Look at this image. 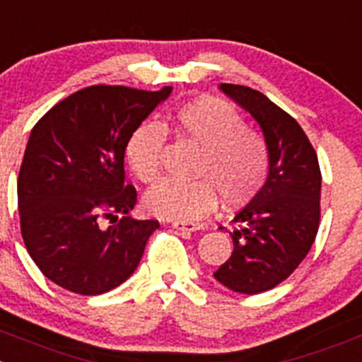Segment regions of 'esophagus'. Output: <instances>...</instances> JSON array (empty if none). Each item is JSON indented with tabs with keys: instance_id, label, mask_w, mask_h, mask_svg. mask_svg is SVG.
Listing matches in <instances>:
<instances>
[{
	"instance_id": "1",
	"label": "esophagus",
	"mask_w": 362,
	"mask_h": 362,
	"mask_svg": "<svg viewBox=\"0 0 362 362\" xmlns=\"http://www.w3.org/2000/svg\"><path fill=\"white\" fill-rule=\"evenodd\" d=\"M173 228H177V230L194 232V230H202L204 225H200V223H192V221H173Z\"/></svg>"
}]
</instances>
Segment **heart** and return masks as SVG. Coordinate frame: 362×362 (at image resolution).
<instances>
[{"mask_svg": "<svg viewBox=\"0 0 362 362\" xmlns=\"http://www.w3.org/2000/svg\"><path fill=\"white\" fill-rule=\"evenodd\" d=\"M173 128L180 137L202 148L197 182L164 180L144 198L150 214L164 219L191 221L214 211L218 194L228 207H241L255 198L269 170L264 137L245 127L241 114L227 101L200 96L178 107ZM165 130L144 121L127 141L124 155L132 173L143 184H153L160 175V155Z\"/></svg>", "mask_w": 362, "mask_h": 362, "instance_id": "heart-1", "label": "heart"}]
</instances>
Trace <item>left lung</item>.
Returning <instances> with one entry per match:
<instances>
[{"label": "left lung", "mask_w": 362, "mask_h": 362, "mask_svg": "<svg viewBox=\"0 0 362 362\" xmlns=\"http://www.w3.org/2000/svg\"><path fill=\"white\" fill-rule=\"evenodd\" d=\"M219 89L259 123L269 170L261 191L232 219L234 252L214 276L232 291L257 295L288 279L309 253L320 227L322 171L295 117L250 87L221 83Z\"/></svg>", "instance_id": "8db88e82"}]
</instances>
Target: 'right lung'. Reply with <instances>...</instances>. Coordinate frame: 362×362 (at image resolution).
I'll return each mask as SVG.
<instances>
[{"label":"right lung","instance_id":"right-lung-1","mask_svg":"<svg viewBox=\"0 0 362 362\" xmlns=\"http://www.w3.org/2000/svg\"><path fill=\"white\" fill-rule=\"evenodd\" d=\"M171 90L90 86L33 127L18 178L21 234L33 262L60 288L101 295L139 264L158 221L128 216L137 192L124 184V148ZM117 215L116 226L100 227Z\"/></svg>","mask_w":362,"mask_h":362}]
</instances>
